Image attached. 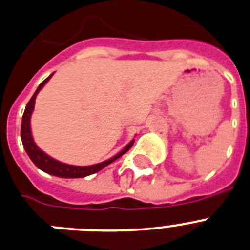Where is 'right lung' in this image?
<instances>
[{"mask_svg":"<svg viewBox=\"0 0 250 250\" xmlns=\"http://www.w3.org/2000/svg\"><path fill=\"white\" fill-rule=\"evenodd\" d=\"M53 74L46 78V80L42 81L39 84V87L36 88L35 93L33 95V97L30 99V101L27 102L25 111H23L22 115V123H21V140H22V146L26 150L29 158L33 161V163L35 164L36 167L42 169V172H45L48 174H52V176L62 177V178H82V177L89 176V174H93L96 172L101 170L102 168H104L106 166H108L110 163H112L114 161H116L117 158H120L121 155L125 154L131 146L134 144V140L127 144L120 153H117L116 155H114L112 158L107 159V161L102 162V163L93 164V166H84V167H81V166H70V164L62 163L59 161H55L54 158L49 157L48 154H45L44 151L40 150L38 148V146L35 144L33 139V135H31V129H30V117L33 114L34 107H35V99L36 95L39 93L40 89L44 87L46 82L50 80V77Z\"/></svg>","mask_w":250,"mask_h":250,"instance_id":"obj_1","label":"right lung"}]
</instances>
